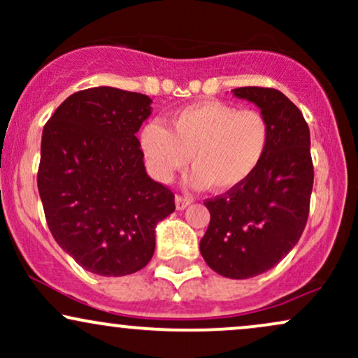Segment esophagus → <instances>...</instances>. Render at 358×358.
Instances as JSON below:
<instances>
[{"label":"esophagus","mask_w":358,"mask_h":358,"mask_svg":"<svg viewBox=\"0 0 358 358\" xmlns=\"http://www.w3.org/2000/svg\"><path fill=\"white\" fill-rule=\"evenodd\" d=\"M193 202V199L190 196H182V195H176L175 203H176V210H185Z\"/></svg>","instance_id":"1"}]
</instances>
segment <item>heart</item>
Returning <instances> with one entry per match:
<instances>
[{
	"instance_id": "1",
	"label": "heart",
	"mask_w": 358,
	"mask_h": 358,
	"mask_svg": "<svg viewBox=\"0 0 358 358\" xmlns=\"http://www.w3.org/2000/svg\"><path fill=\"white\" fill-rule=\"evenodd\" d=\"M271 127L259 110L220 101L188 106L170 119V129L151 121L139 133V148L153 178L168 183L176 171L195 168L190 182L217 192L239 188L268 153Z\"/></svg>"
}]
</instances>
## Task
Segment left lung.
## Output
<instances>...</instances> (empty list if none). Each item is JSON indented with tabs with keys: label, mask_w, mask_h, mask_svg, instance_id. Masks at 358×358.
Here are the masks:
<instances>
[{
	"label": "left lung",
	"mask_w": 358,
	"mask_h": 358,
	"mask_svg": "<svg viewBox=\"0 0 358 358\" xmlns=\"http://www.w3.org/2000/svg\"><path fill=\"white\" fill-rule=\"evenodd\" d=\"M232 94L261 109L271 141L248 182L205 202L210 224L200 252L220 276L248 279L274 268L298 244L310 212L313 162L305 117L285 94L268 87Z\"/></svg>",
	"instance_id": "8db88e82"
}]
</instances>
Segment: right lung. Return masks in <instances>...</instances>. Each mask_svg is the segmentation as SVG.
<instances>
[{
    "instance_id": "add662e5",
    "label": "right lung",
    "mask_w": 358,
    "mask_h": 358,
    "mask_svg": "<svg viewBox=\"0 0 358 358\" xmlns=\"http://www.w3.org/2000/svg\"><path fill=\"white\" fill-rule=\"evenodd\" d=\"M145 94L92 87L72 94L43 127L38 193L53 239L99 276H126L153 257L155 229L175 212L170 188L146 173L136 133Z\"/></svg>"
}]
</instances>
